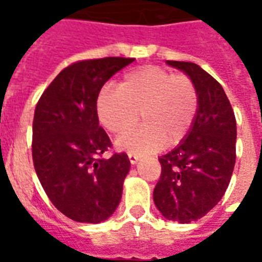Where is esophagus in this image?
Listing matches in <instances>:
<instances>
[{
  "label": "esophagus",
  "mask_w": 262,
  "mask_h": 262,
  "mask_svg": "<svg viewBox=\"0 0 262 262\" xmlns=\"http://www.w3.org/2000/svg\"><path fill=\"white\" fill-rule=\"evenodd\" d=\"M127 157H129V161H130V164H136L137 161H139V156L133 153H129L127 154Z\"/></svg>",
  "instance_id": "1"
}]
</instances>
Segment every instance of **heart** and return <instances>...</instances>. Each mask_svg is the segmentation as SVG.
<instances>
[{"label":"heart","instance_id":"obj_1","mask_svg":"<svg viewBox=\"0 0 262 262\" xmlns=\"http://www.w3.org/2000/svg\"><path fill=\"white\" fill-rule=\"evenodd\" d=\"M199 98L193 81L159 66L126 73L119 86L108 84L97 98L99 122L112 133H122L142 112L145 125L120 135L116 147L136 154L177 146L188 136L196 118Z\"/></svg>","mask_w":262,"mask_h":262}]
</instances>
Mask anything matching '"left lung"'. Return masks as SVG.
<instances>
[{
  "label": "left lung",
  "mask_w": 262,
  "mask_h": 262,
  "mask_svg": "<svg viewBox=\"0 0 262 262\" xmlns=\"http://www.w3.org/2000/svg\"><path fill=\"white\" fill-rule=\"evenodd\" d=\"M196 86L199 106L188 136L159 159L161 176L153 191L165 219L191 223L213 209L229 187L236 163V118L223 88L189 61L167 60Z\"/></svg>",
  "instance_id": "left-lung-1"
}]
</instances>
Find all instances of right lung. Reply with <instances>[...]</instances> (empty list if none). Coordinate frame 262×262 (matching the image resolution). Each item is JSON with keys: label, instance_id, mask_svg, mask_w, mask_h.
I'll list each match as a JSON object with an SVG mask.
<instances>
[{"label": "right lung", "instance_id": "right-lung-1", "mask_svg": "<svg viewBox=\"0 0 262 262\" xmlns=\"http://www.w3.org/2000/svg\"><path fill=\"white\" fill-rule=\"evenodd\" d=\"M133 60L73 63L45 90L35 109L32 157L37 178L54 206L75 222H103L120 202L130 161L125 153L101 157L112 144L99 126L97 98Z\"/></svg>", "mask_w": 262, "mask_h": 262}]
</instances>
